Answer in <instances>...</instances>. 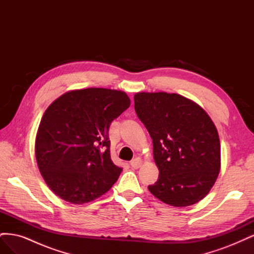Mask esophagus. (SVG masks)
Returning <instances> with one entry per match:
<instances>
[{
  "label": "esophagus",
  "mask_w": 254,
  "mask_h": 254,
  "mask_svg": "<svg viewBox=\"0 0 254 254\" xmlns=\"http://www.w3.org/2000/svg\"><path fill=\"white\" fill-rule=\"evenodd\" d=\"M142 159L141 158H134L133 160H131V162H130V165H131L132 168L134 170H137V168H140L142 165Z\"/></svg>",
  "instance_id": "obj_1"
}]
</instances>
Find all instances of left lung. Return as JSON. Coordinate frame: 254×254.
Segmentation results:
<instances>
[{
  "mask_svg": "<svg viewBox=\"0 0 254 254\" xmlns=\"http://www.w3.org/2000/svg\"><path fill=\"white\" fill-rule=\"evenodd\" d=\"M137 118L148 130L158 181L150 193L173 206H188L209 193L220 171V142L207 113L176 93L134 95Z\"/></svg>",
  "mask_w": 254,
  "mask_h": 254,
  "instance_id": "1",
  "label": "left lung"
}]
</instances>
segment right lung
Returning a JSON list of instances; mask_svg holds the SVG:
<instances>
[{
	"mask_svg": "<svg viewBox=\"0 0 254 254\" xmlns=\"http://www.w3.org/2000/svg\"><path fill=\"white\" fill-rule=\"evenodd\" d=\"M129 106L125 92L104 88L68 91L49 106L35 152L44 181L57 196L87 203L117 182L122 168L111 160L108 131Z\"/></svg>",
	"mask_w": 254,
	"mask_h": 254,
	"instance_id": "right-lung-1",
	"label": "right lung"
}]
</instances>
